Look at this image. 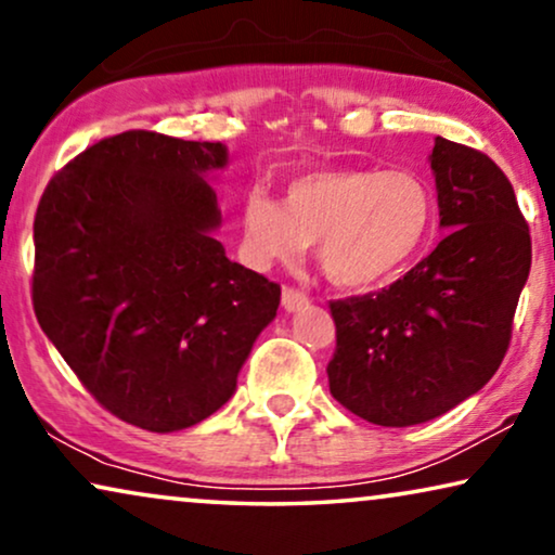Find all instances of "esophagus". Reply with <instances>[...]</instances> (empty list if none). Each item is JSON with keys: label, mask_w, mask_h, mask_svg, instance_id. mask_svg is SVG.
Returning <instances> with one entry per match:
<instances>
[{"label": "esophagus", "mask_w": 555, "mask_h": 555, "mask_svg": "<svg viewBox=\"0 0 555 555\" xmlns=\"http://www.w3.org/2000/svg\"><path fill=\"white\" fill-rule=\"evenodd\" d=\"M281 307H284L288 314H292V311H299L304 307H309V296L296 292V288H292V286H284V292H281Z\"/></svg>", "instance_id": "1"}]
</instances>
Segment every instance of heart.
<instances>
[{"instance_id":"b5f03b06","label":"heart","mask_w":555,"mask_h":555,"mask_svg":"<svg viewBox=\"0 0 555 555\" xmlns=\"http://www.w3.org/2000/svg\"><path fill=\"white\" fill-rule=\"evenodd\" d=\"M433 185L415 170L326 168L292 178L284 201L254 185L241 203V248L251 267L294 261L314 244L322 274L370 288L410 267L430 238Z\"/></svg>"}]
</instances>
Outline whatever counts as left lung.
Instances as JSON below:
<instances>
[{"label":"left lung","mask_w":555,"mask_h":555,"mask_svg":"<svg viewBox=\"0 0 555 555\" xmlns=\"http://www.w3.org/2000/svg\"><path fill=\"white\" fill-rule=\"evenodd\" d=\"M430 168L444 238L389 288L330 304L334 400L382 427L427 423L488 385L530 271L528 223L503 170L444 138Z\"/></svg>","instance_id":"left-lung-1"}]
</instances>
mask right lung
<instances>
[{
	"label": "right lung",
	"mask_w": 555,
	"mask_h": 555,
	"mask_svg": "<svg viewBox=\"0 0 555 555\" xmlns=\"http://www.w3.org/2000/svg\"><path fill=\"white\" fill-rule=\"evenodd\" d=\"M223 143L105 138L47 183L35 216V314L88 392L125 423L176 433L231 400L281 288L225 256Z\"/></svg>",
	"instance_id": "obj_1"
}]
</instances>
